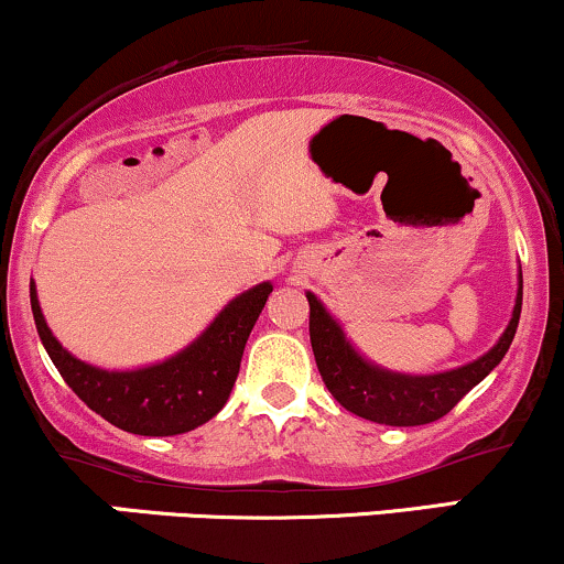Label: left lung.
<instances>
[{
    "mask_svg": "<svg viewBox=\"0 0 564 564\" xmlns=\"http://www.w3.org/2000/svg\"><path fill=\"white\" fill-rule=\"evenodd\" d=\"M306 297L311 306V348H314V359L324 386L335 395L337 403L346 406L348 412L364 416V420L380 422V425L414 427L427 425V422L441 420L443 414L452 412L456 403L465 399L469 390L505 359L514 340V333H518L522 282L509 327L486 356L459 369H452V372L425 377L386 372V369L361 359L343 335L340 324L324 311L316 295L306 293Z\"/></svg>",
    "mask_w": 564,
    "mask_h": 564,
    "instance_id": "1",
    "label": "left lung"
}]
</instances>
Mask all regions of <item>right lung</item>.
<instances>
[{"label":"right lung","instance_id":"obj_1","mask_svg":"<svg viewBox=\"0 0 564 564\" xmlns=\"http://www.w3.org/2000/svg\"><path fill=\"white\" fill-rule=\"evenodd\" d=\"M271 284H256L224 306L210 327L182 354L134 372H108L70 356L46 327L31 282V311L46 354L73 393L110 425L134 435H178L221 412L250 329L267 306Z\"/></svg>","mask_w":564,"mask_h":564}]
</instances>
